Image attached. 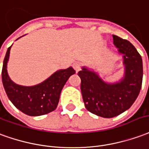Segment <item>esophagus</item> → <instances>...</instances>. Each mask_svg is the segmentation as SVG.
Here are the masks:
<instances>
[{
	"label": "esophagus",
	"mask_w": 149,
	"mask_h": 149,
	"mask_svg": "<svg viewBox=\"0 0 149 149\" xmlns=\"http://www.w3.org/2000/svg\"><path fill=\"white\" fill-rule=\"evenodd\" d=\"M73 68L75 70V71H79L81 68V64L78 62H75V63H73Z\"/></svg>",
	"instance_id": "obj_1"
}]
</instances>
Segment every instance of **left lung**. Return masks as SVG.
Wrapping results in <instances>:
<instances>
[{
	"label": "left lung",
	"mask_w": 149,
	"mask_h": 149,
	"mask_svg": "<svg viewBox=\"0 0 149 149\" xmlns=\"http://www.w3.org/2000/svg\"><path fill=\"white\" fill-rule=\"evenodd\" d=\"M114 45L123 54L125 75L120 83L107 84L95 73L86 68L79 72L85 107L90 112L104 118H112L130 108L140 93L143 79L141 56L127 40L116 35Z\"/></svg>",
	"instance_id": "obj_1"
}]
</instances>
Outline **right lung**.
Here are the masks:
<instances>
[{"instance_id": "obj_1", "label": "right lung", "mask_w": 149, "mask_h": 149, "mask_svg": "<svg viewBox=\"0 0 149 149\" xmlns=\"http://www.w3.org/2000/svg\"><path fill=\"white\" fill-rule=\"evenodd\" d=\"M11 46L5 54L1 72L3 86L10 101L23 113L31 116H42L55 110L63 86L75 70L72 67L60 70L36 86L17 85L9 79L6 69Z\"/></svg>"}]
</instances>
